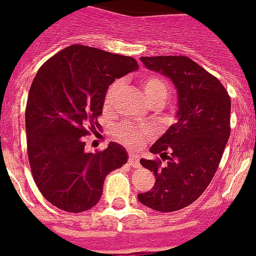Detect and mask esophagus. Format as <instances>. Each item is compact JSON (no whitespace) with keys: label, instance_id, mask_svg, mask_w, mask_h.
Listing matches in <instances>:
<instances>
[{"label":"esophagus","instance_id":"esophagus-1","mask_svg":"<svg viewBox=\"0 0 256 256\" xmlns=\"http://www.w3.org/2000/svg\"><path fill=\"white\" fill-rule=\"evenodd\" d=\"M128 162H130V164L132 165L133 168H140L138 158H137L136 155H133V154H130V159H128Z\"/></svg>","mask_w":256,"mask_h":256}]
</instances>
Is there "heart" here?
<instances>
[{
  "instance_id": "obj_1",
  "label": "heart",
  "mask_w": 256,
  "mask_h": 256,
  "mask_svg": "<svg viewBox=\"0 0 256 256\" xmlns=\"http://www.w3.org/2000/svg\"><path fill=\"white\" fill-rule=\"evenodd\" d=\"M120 83L114 82L108 86V92H106V104H110L114 100L115 94L118 92ZM142 90L144 92V96L148 98L151 105L154 104H162L165 98L168 97L169 86L164 79L156 76H148L142 79L141 82ZM118 138L120 140L123 144H128L130 148H138L141 146L142 141L146 137V132L141 128H130V126H120L116 132Z\"/></svg>"
}]
</instances>
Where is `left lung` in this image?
Listing matches in <instances>:
<instances>
[{"label":"left lung","mask_w":256,"mask_h":256,"mask_svg":"<svg viewBox=\"0 0 256 256\" xmlns=\"http://www.w3.org/2000/svg\"><path fill=\"white\" fill-rule=\"evenodd\" d=\"M140 60L168 76L177 90V122L151 146L158 160L141 159L154 172L155 184L138 200L156 212H176L191 205L206 190L220 162L230 133V98L214 76L186 56Z\"/></svg>","instance_id":"1"}]
</instances>
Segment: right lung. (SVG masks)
Wrapping results in <instances>:
<instances>
[{"label":"right lung","instance_id":"1","mask_svg":"<svg viewBox=\"0 0 256 256\" xmlns=\"http://www.w3.org/2000/svg\"><path fill=\"white\" fill-rule=\"evenodd\" d=\"M137 69L130 56L73 44L37 72L26 108L28 158L36 184L54 206L69 212L94 208L106 176L126 162L122 144L86 152L83 137L98 124L108 86Z\"/></svg>","mask_w":256,"mask_h":256}]
</instances>
